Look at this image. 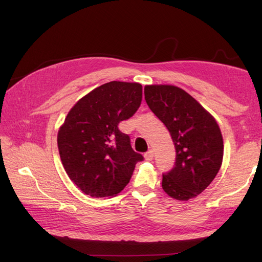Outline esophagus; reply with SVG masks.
Masks as SVG:
<instances>
[{
  "label": "esophagus",
  "mask_w": 262,
  "mask_h": 262,
  "mask_svg": "<svg viewBox=\"0 0 262 262\" xmlns=\"http://www.w3.org/2000/svg\"><path fill=\"white\" fill-rule=\"evenodd\" d=\"M153 157H154V154H153V150H148V152H146L145 154H144V158H145V161H147V162H150L153 160Z\"/></svg>",
  "instance_id": "1"
}]
</instances>
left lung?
<instances>
[{"mask_svg": "<svg viewBox=\"0 0 262 262\" xmlns=\"http://www.w3.org/2000/svg\"><path fill=\"white\" fill-rule=\"evenodd\" d=\"M144 95L149 109L168 129L176 148L175 165L163 173L164 191L179 201L192 199L211 184L221 168L224 145L219 124L177 86L147 85Z\"/></svg>", "mask_w": 262, "mask_h": 262, "instance_id": "1", "label": "left lung"}]
</instances>
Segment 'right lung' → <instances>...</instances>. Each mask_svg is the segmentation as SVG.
Masks as SVG:
<instances>
[{
    "label": "right lung",
    "mask_w": 262,
    "mask_h": 262,
    "mask_svg": "<svg viewBox=\"0 0 262 262\" xmlns=\"http://www.w3.org/2000/svg\"><path fill=\"white\" fill-rule=\"evenodd\" d=\"M142 85L113 81L95 89L70 110L58 132L68 176L85 194L114 196L129 184L143 156L118 124L137 113Z\"/></svg>",
    "instance_id": "obj_1"
}]
</instances>
